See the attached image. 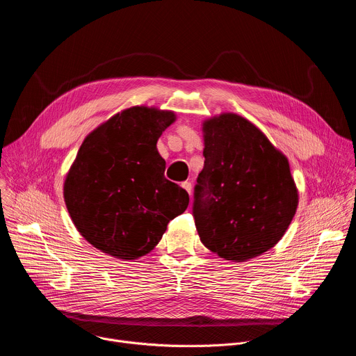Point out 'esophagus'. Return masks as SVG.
Wrapping results in <instances>:
<instances>
[{"instance_id":"obj_1","label":"esophagus","mask_w":356,"mask_h":356,"mask_svg":"<svg viewBox=\"0 0 356 356\" xmlns=\"http://www.w3.org/2000/svg\"><path fill=\"white\" fill-rule=\"evenodd\" d=\"M181 187L191 195V188H193V186H191L190 181H183V183H181Z\"/></svg>"}]
</instances>
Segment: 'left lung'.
I'll return each instance as SVG.
<instances>
[{"label":"left lung","instance_id":"left-lung-1","mask_svg":"<svg viewBox=\"0 0 356 356\" xmlns=\"http://www.w3.org/2000/svg\"><path fill=\"white\" fill-rule=\"evenodd\" d=\"M202 132L206 161L193 202L198 236L227 261L259 257L282 239L297 210L289 161L236 114L207 120Z\"/></svg>","mask_w":356,"mask_h":356}]
</instances>
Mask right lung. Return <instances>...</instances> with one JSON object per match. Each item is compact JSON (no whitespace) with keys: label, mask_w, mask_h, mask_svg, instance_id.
<instances>
[{"label":"right lung","mask_w":356,"mask_h":356,"mask_svg":"<svg viewBox=\"0 0 356 356\" xmlns=\"http://www.w3.org/2000/svg\"><path fill=\"white\" fill-rule=\"evenodd\" d=\"M175 120L172 111L132 107L81 143L65 180V202L77 231L101 252L138 259L186 211L188 193L165 177L156 149Z\"/></svg>","instance_id":"1"}]
</instances>
